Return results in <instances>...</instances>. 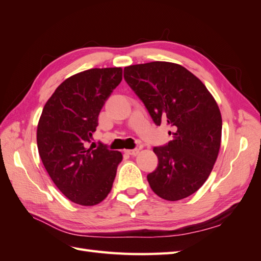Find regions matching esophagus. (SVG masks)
<instances>
[{
	"label": "esophagus",
	"instance_id": "34e87169",
	"mask_svg": "<svg viewBox=\"0 0 261 261\" xmlns=\"http://www.w3.org/2000/svg\"><path fill=\"white\" fill-rule=\"evenodd\" d=\"M126 153L132 155V156H136L138 153H140V149H138V148H135V149H127Z\"/></svg>",
	"mask_w": 261,
	"mask_h": 261
}]
</instances>
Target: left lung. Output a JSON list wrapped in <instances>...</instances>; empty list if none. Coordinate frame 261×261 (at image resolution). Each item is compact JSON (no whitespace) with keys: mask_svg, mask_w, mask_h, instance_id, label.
Masks as SVG:
<instances>
[{"mask_svg":"<svg viewBox=\"0 0 261 261\" xmlns=\"http://www.w3.org/2000/svg\"><path fill=\"white\" fill-rule=\"evenodd\" d=\"M124 78L154 123L173 128V140L153 148L159 165L147 175L150 189L166 201L188 198L204 184L218 159L222 118L216 99L198 77L177 63L128 66Z\"/></svg>","mask_w":261,"mask_h":261,"instance_id":"8db88e82","label":"left lung"}]
</instances>
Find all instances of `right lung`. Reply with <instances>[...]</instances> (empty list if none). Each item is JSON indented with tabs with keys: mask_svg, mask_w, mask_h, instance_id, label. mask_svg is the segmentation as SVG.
Here are the masks:
<instances>
[{
	"mask_svg": "<svg viewBox=\"0 0 261 261\" xmlns=\"http://www.w3.org/2000/svg\"><path fill=\"white\" fill-rule=\"evenodd\" d=\"M123 69L94 68L67 78L45 102L37 128L40 158L49 176L74 203L91 206L106 199L123 155L103 145L86 147L106 99Z\"/></svg>",
	"mask_w": 261,
	"mask_h": 261,
	"instance_id": "right-lung-1",
	"label": "right lung"
}]
</instances>
